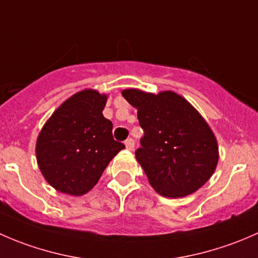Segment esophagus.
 <instances>
[{"label": "esophagus", "instance_id": "obj_1", "mask_svg": "<svg viewBox=\"0 0 258 258\" xmlns=\"http://www.w3.org/2000/svg\"><path fill=\"white\" fill-rule=\"evenodd\" d=\"M124 145H126V148L127 150H134L135 147V140L134 139H127L126 141H124Z\"/></svg>", "mask_w": 258, "mask_h": 258}]
</instances>
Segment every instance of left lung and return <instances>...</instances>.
Wrapping results in <instances>:
<instances>
[{
    "mask_svg": "<svg viewBox=\"0 0 258 258\" xmlns=\"http://www.w3.org/2000/svg\"><path fill=\"white\" fill-rule=\"evenodd\" d=\"M144 130L136 158L151 186L171 199L194 194L215 172L218 146L207 122L183 97L124 90Z\"/></svg>",
    "mask_w": 258,
    "mask_h": 258,
    "instance_id": "8db88e82",
    "label": "left lung"
}]
</instances>
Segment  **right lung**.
<instances>
[{
	"label": "right lung",
	"instance_id": "right-lung-1",
	"mask_svg": "<svg viewBox=\"0 0 258 258\" xmlns=\"http://www.w3.org/2000/svg\"><path fill=\"white\" fill-rule=\"evenodd\" d=\"M106 100L97 91H81L54 111L38 135V167L57 191L85 195L124 148L113 140L112 122L102 114Z\"/></svg>",
	"mask_w": 258,
	"mask_h": 258
}]
</instances>
